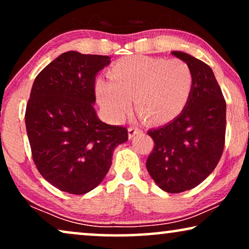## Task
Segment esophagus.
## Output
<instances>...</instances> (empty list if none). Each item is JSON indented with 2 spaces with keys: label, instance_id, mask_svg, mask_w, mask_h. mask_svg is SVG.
<instances>
[{
  "label": "esophagus",
  "instance_id": "34e87169",
  "mask_svg": "<svg viewBox=\"0 0 249 249\" xmlns=\"http://www.w3.org/2000/svg\"><path fill=\"white\" fill-rule=\"evenodd\" d=\"M141 131L139 127H135V126H131V127H128V138H133L135 134H138V133H141Z\"/></svg>",
  "mask_w": 249,
  "mask_h": 249
}]
</instances>
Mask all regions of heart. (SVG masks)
I'll list each match as a JSON object with an SVG mask.
<instances>
[{
    "label": "heart",
    "instance_id": "heart-1",
    "mask_svg": "<svg viewBox=\"0 0 249 249\" xmlns=\"http://www.w3.org/2000/svg\"><path fill=\"white\" fill-rule=\"evenodd\" d=\"M109 79H99L95 85L97 99L107 112L122 117L134 99L138 114L152 124L177 117L187 105L194 84L186 62L140 55L116 62Z\"/></svg>",
    "mask_w": 249,
    "mask_h": 249
}]
</instances>
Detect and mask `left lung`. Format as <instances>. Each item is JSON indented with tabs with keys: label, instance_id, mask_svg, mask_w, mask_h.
I'll list each match as a JSON object with an SVG mask.
<instances>
[{
	"label": "left lung",
	"instance_id": "obj_1",
	"mask_svg": "<svg viewBox=\"0 0 249 249\" xmlns=\"http://www.w3.org/2000/svg\"><path fill=\"white\" fill-rule=\"evenodd\" d=\"M194 75L193 89L181 114L162 127L147 132L154 148L146 166L168 193H181L201 184L221 160L225 144L226 102L209 65L181 52Z\"/></svg>",
	"mask_w": 249,
	"mask_h": 249
}]
</instances>
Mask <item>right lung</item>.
<instances>
[{
    "label": "right lung",
    "instance_id": "right-lung-1",
    "mask_svg": "<svg viewBox=\"0 0 249 249\" xmlns=\"http://www.w3.org/2000/svg\"><path fill=\"white\" fill-rule=\"evenodd\" d=\"M109 56L68 52L36 75L25 112L34 164L59 191L85 194L103 180L126 127L97 118L95 77Z\"/></svg>",
    "mask_w": 249,
    "mask_h": 249
}]
</instances>
